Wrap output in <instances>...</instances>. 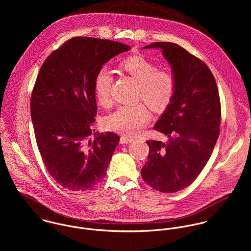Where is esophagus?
<instances>
[{
	"mask_svg": "<svg viewBox=\"0 0 251 251\" xmlns=\"http://www.w3.org/2000/svg\"><path fill=\"white\" fill-rule=\"evenodd\" d=\"M131 142H133V139L129 138V137H126V136H122L121 139H120V143L121 144H129Z\"/></svg>",
	"mask_w": 251,
	"mask_h": 251,
	"instance_id": "34e87169",
	"label": "esophagus"
}]
</instances>
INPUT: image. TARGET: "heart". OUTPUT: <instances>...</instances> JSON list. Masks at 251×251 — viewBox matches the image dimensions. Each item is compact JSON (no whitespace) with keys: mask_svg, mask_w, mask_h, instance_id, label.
Instances as JSON below:
<instances>
[{"mask_svg":"<svg viewBox=\"0 0 251 251\" xmlns=\"http://www.w3.org/2000/svg\"><path fill=\"white\" fill-rule=\"evenodd\" d=\"M121 67L139 83L138 97L154 112H162L174 98L176 83L173 76L165 72H156V68L142 56L125 60ZM113 74L107 68H101L95 77L94 89L98 102L106 107L111 103L110 90ZM150 113L143 103L122 105L104 120L108 130L133 136L139 133L150 121Z\"/></svg>","mask_w":251,"mask_h":251,"instance_id":"obj_1","label":"heart"}]
</instances>
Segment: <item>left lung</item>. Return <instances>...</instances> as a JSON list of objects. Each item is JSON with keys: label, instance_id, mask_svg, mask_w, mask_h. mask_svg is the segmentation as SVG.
Returning a JSON list of instances; mask_svg holds the SVG:
<instances>
[{"label": "left lung", "instance_id": "obj_1", "mask_svg": "<svg viewBox=\"0 0 251 251\" xmlns=\"http://www.w3.org/2000/svg\"><path fill=\"white\" fill-rule=\"evenodd\" d=\"M171 67L176 91L153 128L169 139L148 141L144 180L163 192L190 185L207 164L219 135L221 108L215 77L208 66L178 44L154 42Z\"/></svg>", "mask_w": 251, "mask_h": 251}]
</instances>
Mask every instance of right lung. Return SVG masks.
Here are the masks:
<instances>
[{
  "mask_svg": "<svg viewBox=\"0 0 251 251\" xmlns=\"http://www.w3.org/2000/svg\"><path fill=\"white\" fill-rule=\"evenodd\" d=\"M130 46L95 37L65 42L43 63L31 99L36 144L46 169L63 187L91 189L106 175L120 137L92 126L98 106L95 77L104 64Z\"/></svg>",
  "mask_w": 251,
  "mask_h": 251,
  "instance_id": "right-lung-1",
  "label": "right lung"
}]
</instances>
